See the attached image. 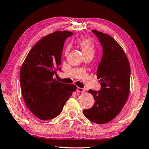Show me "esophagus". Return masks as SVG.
I'll return each mask as SVG.
<instances>
[{
    "label": "esophagus",
    "instance_id": "34e87169",
    "mask_svg": "<svg viewBox=\"0 0 149 149\" xmlns=\"http://www.w3.org/2000/svg\"><path fill=\"white\" fill-rule=\"evenodd\" d=\"M76 91L77 92H79V93H84L85 91V89H84V88H81V87H77L76 89Z\"/></svg>",
    "mask_w": 149,
    "mask_h": 149
}]
</instances>
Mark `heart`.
I'll list each match as a JSON object with an SVG mask.
<instances>
[{"mask_svg": "<svg viewBox=\"0 0 149 149\" xmlns=\"http://www.w3.org/2000/svg\"><path fill=\"white\" fill-rule=\"evenodd\" d=\"M79 45L81 49L84 56L87 55H94L95 45L90 39L87 38H82L79 40Z\"/></svg>", "mask_w": 149, "mask_h": 149, "instance_id": "b5f03b06", "label": "heart"}]
</instances>
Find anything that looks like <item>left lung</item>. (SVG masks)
Wrapping results in <instances>:
<instances>
[{"instance_id": "8db88e82", "label": "left lung", "mask_w": 149, "mask_h": 149, "mask_svg": "<svg viewBox=\"0 0 149 149\" xmlns=\"http://www.w3.org/2000/svg\"><path fill=\"white\" fill-rule=\"evenodd\" d=\"M92 32L102 48L97 72L101 87L99 91H89L95 102L93 107L84 110V114L93 122L104 124L119 114L127 100L131 70L124 51L112 37L96 30Z\"/></svg>"}]
</instances>
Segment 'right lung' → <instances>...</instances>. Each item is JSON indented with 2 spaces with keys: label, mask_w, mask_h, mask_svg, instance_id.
I'll list each match as a JSON object with an SVG mask.
<instances>
[{
  "label": "right lung",
  "mask_w": 149,
  "mask_h": 149,
  "mask_svg": "<svg viewBox=\"0 0 149 149\" xmlns=\"http://www.w3.org/2000/svg\"><path fill=\"white\" fill-rule=\"evenodd\" d=\"M73 33L58 31L35 44L20 70L19 79L25 102L35 116L49 120L58 116L65 102L76 91L74 85L64 84L53 79L61 70L64 41Z\"/></svg>",
  "instance_id": "add662e5"
}]
</instances>
